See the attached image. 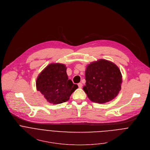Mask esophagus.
<instances>
[{
  "instance_id": "1",
  "label": "esophagus",
  "mask_w": 150,
  "mask_h": 150,
  "mask_svg": "<svg viewBox=\"0 0 150 150\" xmlns=\"http://www.w3.org/2000/svg\"><path fill=\"white\" fill-rule=\"evenodd\" d=\"M78 87H79V88H81L82 87V83H79L78 84Z\"/></svg>"
}]
</instances>
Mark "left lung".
<instances>
[{
    "label": "left lung",
    "mask_w": 150,
    "mask_h": 150,
    "mask_svg": "<svg viewBox=\"0 0 150 150\" xmlns=\"http://www.w3.org/2000/svg\"><path fill=\"white\" fill-rule=\"evenodd\" d=\"M122 77L119 68L115 64L99 59L86 67V85L83 89L91 101L104 104L118 95L121 89Z\"/></svg>",
    "instance_id": "8db88e82"
}]
</instances>
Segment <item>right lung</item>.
Wrapping results in <instances>:
<instances>
[{
    "instance_id": "right-lung-1",
    "label": "right lung",
    "mask_w": 150,
    "mask_h": 150,
    "mask_svg": "<svg viewBox=\"0 0 150 150\" xmlns=\"http://www.w3.org/2000/svg\"><path fill=\"white\" fill-rule=\"evenodd\" d=\"M36 86L47 101L53 104L67 102L78 88L68 79L66 66L59 63L50 64L44 68L36 79Z\"/></svg>"
}]
</instances>
